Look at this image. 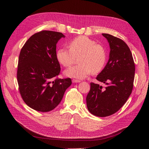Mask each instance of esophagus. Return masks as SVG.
Masks as SVG:
<instances>
[{"instance_id":"1","label":"esophagus","mask_w":149,"mask_h":149,"mask_svg":"<svg viewBox=\"0 0 149 149\" xmlns=\"http://www.w3.org/2000/svg\"><path fill=\"white\" fill-rule=\"evenodd\" d=\"M72 82L73 83H80V80H78V79H73V80H72Z\"/></svg>"}]
</instances>
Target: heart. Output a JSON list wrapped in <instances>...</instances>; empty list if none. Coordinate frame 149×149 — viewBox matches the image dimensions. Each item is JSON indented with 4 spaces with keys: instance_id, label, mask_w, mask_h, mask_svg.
Wrapping results in <instances>:
<instances>
[{
    "instance_id": "1",
    "label": "heart",
    "mask_w": 149,
    "mask_h": 149,
    "mask_svg": "<svg viewBox=\"0 0 149 149\" xmlns=\"http://www.w3.org/2000/svg\"><path fill=\"white\" fill-rule=\"evenodd\" d=\"M70 50L61 48L56 52V59L59 64L68 67L73 64L75 57L79 56V65L72 66L65 71L68 77L84 79L92 72L97 73L104 67L107 60L105 49L95 40L81 36L68 44Z\"/></svg>"
}]
</instances>
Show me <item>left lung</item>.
<instances>
[{
  "mask_svg": "<svg viewBox=\"0 0 149 149\" xmlns=\"http://www.w3.org/2000/svg\"><path fill=\"white\" fill-rule=\"evenodd\" d=\"M102 35L109 43L110 51L108 63L96 79L107 87L91 83L86 104L91 114L104 117L116 113L126 103L133 89L135 68L130 48L123 40Z\"/></svg>",
  "mask_w": 149,
  "mask_h": 149,
  "instance_id": "8db88e82",
  "label": "left lung"
}]
</instances>
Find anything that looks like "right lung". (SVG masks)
Wrapping results in <instances>:
<instances>
[{
  "label": "right lung",
  "mask_w": 149,
  "mask_h": 149,
  "mask_svg": "<svg viewBox=\"0 0 149 149\" xmlns=\"http://www.w3.org/2000/svg\"><path fill=\"white\" fill-rule=\"evenodd\" d=\"M61 33L42 31L33 35L20 52L17 78L19 91L28 106L41 112L53 110L72 83L58 79L61 68L56 59V44Z\"/></svg>",
  "instance_id": "right-lung-1"
}]
</instances>
